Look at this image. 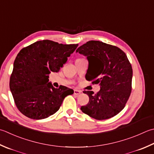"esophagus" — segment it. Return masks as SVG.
Here are the masks:
<instances>
[{
	"label": "esophagus",
	"instance_id": "34e87169",
	"mask_svg": "<svg viewBox=\"0 0 154 154\" xmlns=\"http://www.w3.org/2000/svg\"><path fill=\"white\" fill-rule=\"evenodd\" d=\"M81 93V91H80V90H77V89H75L74 90V95H79Z\"/></svg>",
	"mask_w": 154,
	"mask_h": 154
}]
</instances>
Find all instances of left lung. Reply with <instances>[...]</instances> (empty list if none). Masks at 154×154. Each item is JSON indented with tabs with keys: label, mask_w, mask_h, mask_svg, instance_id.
<instances>
[{
	"label": "left lung",
	"mask_w": 154,
	"mask_h": 154,
	"mask_svg": "<svg viewBox=\"0 0 154 154\" xmlns=\"http://www.w3.org/2000/svg\"><path fill=\"white\" fill-rule=\"evenodd\" d=\"M76 53L87 57L89 61L86 79L100 85L96 94L83 91L89 101L81 110L98 120L116 116L124 108L131 91L133 71L127 55L117 47L99 41L87 42Z\"/></svg>",
	"instance_id": "8db88e82"
}]
</instances>
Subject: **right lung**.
<instances>
[{
    "label": "right lung",
    "instance_id": "obj_1",
    "mask_svg": "<svg viewBox=\"0 0 154 154\" xmlns=\"http://www.w3.org/2000/svg\"><path fill=\"white\" fill-rule=\"evenodd\" d=\"M78 44L63 45L50 40L37 41L20 51L14 60L10 89L16 106L24 116L42 119L59 109L73 90L49 82L51 72H59Z\"/></svg>",
    "mask_w": 154,
    "mask_h": 154
}]
</instances>
